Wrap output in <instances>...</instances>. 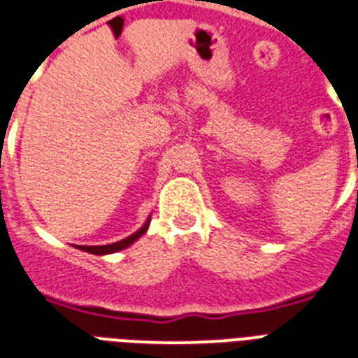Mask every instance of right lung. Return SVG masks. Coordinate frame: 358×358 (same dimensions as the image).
Instances as JSON below:
<instances>
[{"instance_id":"obj_1","label":"right lung","mask_w":358,"mask_h":358,"mask_svg":"<svg viewBox=\"0 0 358 358\" xmlns=\"http://www.w3.org/2000/svg\"><path fill=\"white\" fill-rule=\"evenodd\" d=\"M149 224H151V217L143 222V226H141L138 231H134L132 235H129V237H124V239L117 241V243H112V245H104V246H76V248H80V250L84 252H90V254H95V256H106V254H113V252H119V250H124V248H129L132 243H136V241L140 239L141 235L145 234L149 228Z\"/></svg>"}]
</instances>
